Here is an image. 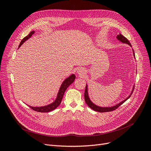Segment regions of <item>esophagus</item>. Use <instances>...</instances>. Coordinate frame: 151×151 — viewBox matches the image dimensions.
I'll use <instances>...</instances> for the list:
<instances>
[{"label":"esophagus","instance_id":"1","mask_svg":"<svg viewBox=\"0 0 151 151\" xmlns=\"http://www.w3.org/2000/svg\"><path fill=\"white\" fill-rule=\"evenodd\" d=\"M77 74L80 76H83L85 74V70L83 68H79L77 70Z\"/></svg>","mask_w":151,"mask_h":151}]
</instances>
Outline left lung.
Masks as SVG:
<instances>
[{"label": "left lung", "mask_w": 151, "mask_h": 151, "mask_svg": "<svg viewBox=\"0 0 151 151\" xmlns=\"http://www.w3.org/2000/svg\"><path fill=\"white\" fill-rule=\"evenodd\" d=\"M116 39L120 41V42L121 43H125V44H127L129 45L130 47H132V45L130 44V43L129 42V41L124 36H123L122 35H121L120 33H119L118 35H116ZM132 52H133V55L134 57V58L135 59V53H134V50L132 49ZM134 85L133 86V87H132V89L131 91V93L130 94H129V96H128L127 98H126L124 100H123V101H120V103H118L116 104H114L113 106H98V105L96 104L95 103H94L92 101H91L90 98H89V93H88V84H86V89H85V92H84V99H85V101L86 103V104L88 105V106L89 108H91L92 109H93L94 111H99V112H108V111H113L115 110V109H116V108H118V107H119L121 104H122L123 103H125L127 100L129 99L130 96L132 94V93H133L134 91Z\"/></svg>", "instance_id": "1"}]
</instances>
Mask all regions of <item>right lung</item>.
Masks as SVG:
<instances>
[{
    "label": "right lung",
    "mask_w": 151,
    "mask_h": 151,
    "mask_svg": "<svg viewBox=\"0 0 151 151\" xmlns=\"http://www.w3.org/2000/svg\"><path fill=\"white\" fill-rule=\"evenodd\" d=\"M35 33V31H32L31 32H30L28 35H27L26 37H24L23 39H22L19 45V48H19V47L26 42V41L29 39L32 36V35H33ZM75 79H76L75 74H72L71 75L67 77V78H65L64 80L63 81L62 83L60 85V88H59V90L58 91V93L57 94V97H56L55 99L54 100V101H53L52 103H50L48 104H47V105H45V106H29V105H28V106L31 109H33V110H35L36 111H38V112L47 113V112H50V111H52L54 110V109H56L61 103L63 96V95H64V93L65 92L66 89L72 83H74Z\"/></svg>",
    "instance_id": "1"
}]
</instances>
